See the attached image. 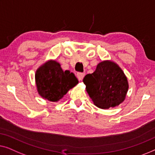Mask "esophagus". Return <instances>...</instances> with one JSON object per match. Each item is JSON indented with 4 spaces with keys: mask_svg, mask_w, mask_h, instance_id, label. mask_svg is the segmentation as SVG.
I'll use <instances>...</instances> for the list:
<instances>
[{
    "mask_svg": "<svg viewBox=\"0 0 155 155\" xmlns=\"http://www.w3.org/2000/svg\"><path fill=\"white\" fill-rule=\"evenodd\" d=\"M85 76V74L84 73H78L77 74V77L78 78V81H82L83 78H84Z\"/></svg>",
    "mask_w": 155,
    "mask_h": 155,
    "instance_id": "1",
    "label": "esophagus"
}]
</instances>
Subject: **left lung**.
Segmentation results:
<instances>
[{
  "label": "left lung",
  "mask_w": 155,
  "mask_h": 155,
  "mask_svg": "<svg viewBox=\"0 0 155 155\" xmlns=\"http://www.w3.org/2000/svg\"><path fill=\"white\" fill-rule=\"evenodd\" d=\"M83 82L93 104L104 110L121 104L129 88L124 71L112 60L99 62L94 72L87 74Z\"/></svg>",
  "instance_id": "1"
}]
</instances>
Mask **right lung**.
Wrapping results in <instances>:
<instances>
[{
  "label": "right lung",
  "instance_id": "1",
  "mask_svg": "<svg viewBox=\"0 0 155 155\" xmlns=\"http://www.w3.org/2000/svg\"><path fill=\"white\" fill-rule=\"evenodd\" d=\"M35 82L38 95L51 102H58L78 84L73 73L63 71L60 63L54 60L46 61L36 69Z\"/></svg>",
  "mask_w": 155,
  "mask_h": 155
}]
</instances>
